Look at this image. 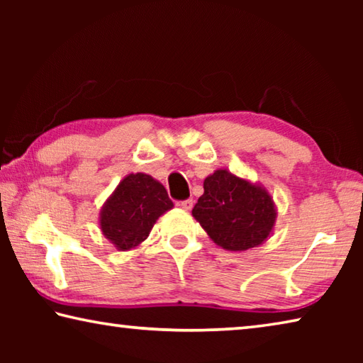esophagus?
<instances>
[{"label":"esophagus","instance_id":"34e87169","mask_svg":"<svg viewBox=\"0 0 363 363\" xmlns=\"http://www.w3.org/2000/svg\"><path fill=\"white\" fill-rule=\"evenodd\" d=\"M179 205L184 211H190L194 208V200L192 199H187V200H184V201H179Z\"/></svg>","mask_w":363,"mask_h":363}]
</instances>
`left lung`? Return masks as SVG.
I'll use <instances>...</instances> for the list:
<instances>
[{
  "label": "left lung",
  "instance_id": "left-lung-1",
  "mask_svg": "<svg viewBox=\"0 0 363 363\" xmlns=\"http://www.w3.org/2000/svg\"><path fill=\"white\" fill-rule=\"evenodd\" d=\"M203 189L192 216L218 247L247 251L274 232L277 206L261 184L220 168L206 177Z\"/></svg>",
  "mask_w": 363,
  "mask_h": 363
}]
</instances>
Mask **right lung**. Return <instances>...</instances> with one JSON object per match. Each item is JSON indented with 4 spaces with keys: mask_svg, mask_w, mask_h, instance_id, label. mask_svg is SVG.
<instances>
[{
    "mask_svg": "<svg viewBox=\"0 0 363 363\" xmlns=\"http://www.w3.org/2000/svg\"><path fill=\"white\" fill-rule=\"evenodd\" d=\"M167 189L150 174L131 173L104 201L99 227L104 237L118 251L138 248L160 216L173 210Z\"/></svg>",
    "mask_w": 363,
    "mask_h": 363,
    "instance_id": "right-lung-1",
    "label": "right lung"
}]
</instances>
